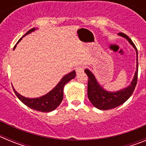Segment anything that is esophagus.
Masks as SVG:
<instances>
[{"instance_id": "obj_1", "label": "esophagus", "mask_w": 146, "mask_h": 146, "mask_svg": "<svg viewBox=\"0 0 146 146\" xmlns=\"http://www.w3.org/2000/svg\"><path fill=\"white\" fill-rule=\"evenodd\" d=\"M75 70H76V73H77V74H79L84 71V67L82 66H77V68H76Z\"/></svg>"}]
</instances>
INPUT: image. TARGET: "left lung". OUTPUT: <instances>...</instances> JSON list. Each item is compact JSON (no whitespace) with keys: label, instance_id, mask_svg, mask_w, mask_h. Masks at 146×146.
<instances>
[{"label":"left lung","instance_id":"8db88e82","mask_svg":"<svg viewBox=\"0 0 146 146\" xmlns=\"http://www.w3.org/2000/svg\"><path fill=\"white\" fill-rule=\"evenodd\" d=\"M119 36L128 40L135 48L137 53V69L135 77L131 81V84L126 88L121 89L115 92H110L104 90L96 80L92 72L86 69L85 72L88 75V97L95 108L102 110L113 109L116 107L120 106L131 96L137 82V74H138V60H137V50L136 46L131 38L123 33H118Z\"/></svg>","mask_w":146,"mask_h":146}]
</instances>
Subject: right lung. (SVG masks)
Returning a JSON list of instances; mask_svg holds the SVG:
<instances>
[{"mask_svg": "<svg viewBox=\"0 0 146 146\" xmlns=\"http://www.w3.org/2000/svg\"><path fill=\"white\" fill-rule=\"evenodd\" d=\"M36 29L34 28L29 30L24 35V36H25V35L33 32ZM22 38L18 41L17 43ZM16 45L15 46L14 49H15ZM75 76V71H73V72H70L69 74H67L66 75H65L62 78L61 80L58 83L57 86H55L52 91H50L48 94H45L44 96H42L38 98L30 99V98L24 97L23 96L20 95V94H18L14 89V88H13V90L15 91V94H16V96H17L18 99H20L23 104L28 106V108L35 110H37V111L43 112V113H49V112H51L56 109L59 106V104L61 103L62 100H63V97H64V86L71 80L74 79Z\"/></svg>", "mask_w": 146, "mask_h": 146, "instance_id": "1", "label": "right lung"}]
</instances>
